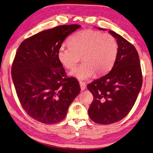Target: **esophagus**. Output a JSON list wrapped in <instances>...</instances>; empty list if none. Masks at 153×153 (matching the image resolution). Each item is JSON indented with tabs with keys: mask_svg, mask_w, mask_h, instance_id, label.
<instances>
[{
	"mask_svg": "<svg viewBox=\"0 0 153 153\" xmlns=\"http://www.w3.org/2000/svg\"><path fill=\"white\" fill-rule=\"evenodd\" d=\"M79 85H80V87H81V91H84L87 87L86 84H85V83H84V82H82V81H79Z\"/></svg>",
	"mask_w": 153,
	"mask_h": 153,
	"instance_id": "1",
	"label": "esophagus"
}]
</instances>
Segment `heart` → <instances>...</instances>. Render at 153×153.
<instances>
[{
  "label": "heart",
  "mask_w": 153,
  "mask_h": 153,
  "mask_svg": "<svg viewBox=\"0 0 153 153\" xmlns=\"http://www.w3.org/2000/svg\"><path fill=\"white\" fill-rule=\"evenodd\" d=\"M69 45H61L57 51L59 62L68 70H73L81 59L83 62L72 72L80 80L102 75L111 68L118 52L115 38L108 33L83 30L73 34Z\"/></svg>",
  "instance_id": "b5f03b06"
}]
</instances>
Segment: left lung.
<instances>
[{"label": "left lung", "instance_id": "1", "mask_svg": "<svg viewBox=\"0 0 153 153\" xmlns=\"http://www.w3.org/2000/svg\"><path fill=\"white\" fill-rule=\"evenodd\" d=\"M98 29L106 30L104 28ZM109 33L116 38L118 52L111 71L87 85L94 100L88 110L94 122L109 125L128 114L142 86L139 55L134 46L114 31Z\"/></svg>", "mask_w": 153, "mask_h": 153}]
</instances>
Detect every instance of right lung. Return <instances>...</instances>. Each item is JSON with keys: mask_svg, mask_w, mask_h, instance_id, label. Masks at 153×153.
<instances>
[{"mask_svg": "<svg viewBox=\"0 0 153 153\" xmlns=\"http://www.w3.org/2000/svg\"><path fill=\"white\" fill-rule=\"evenodd\" d=\"M79 25H60L27 38L19 46L12 66L16 93L32 118L55 124L65 118L81 88L73 77H66L57 51Z\"/></svg>", "mask_w": 153, "mask_h": 153, "instance_id": "right-lung-1", "label": "right lung"}]
</instances>
